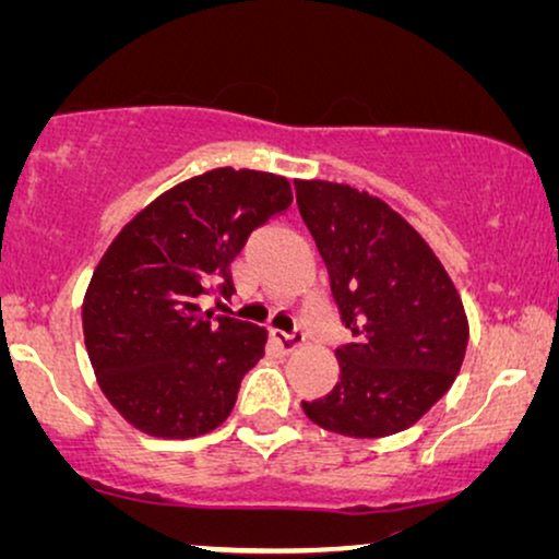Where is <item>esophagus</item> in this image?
Returning a JSON list of instances; mask_svg holds the SVG:
<instances>
[{"label":"esophagus","instance_id":"1","mask_svg":"<svg viewBox=\"0 0 559 559\" xmlns=\"http://www.w3.org/2000/svg\"><path fill=\"white\" fill-rule=\"evenodd\" d=\"M272 336H274V342L280 344V349H282V353H287V355L295 353V349L302 347V342H306V334H302L300 329H295L293 334H285V332H274Z\"/></svg>","mask_w":559,"mask_h":559}]
</instances>
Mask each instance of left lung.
<instances>
[{"mask_svg":"<svg viewBox=\"0 0 559 559\" xmlns=\"http://www.w3.org/2000/svg\"><path fill=\"white\" fill-rule=\"evenodd\" d=\"M353 340L336 349L342 376L302 412L323 430L383 438L412 427L456 381L469 323L432 248L381 199L353 186L295 181Z\"/></svg>","mask_w":559,"mask_h":559,"instance_id":"obj_1","label":"left lung"}]
</instances>
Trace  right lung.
I'll return each instance as SVG.
<instances>
[{"mask_svg": "<svg viewBox=\"0 0 559 559\" xmlns=\"http://www.w3.org/2000/svg\"><path fill=\"white\" fill-rule=\"evenodd\" d=\"M290 204L287 178L215 168L144 206L103 253L82 329L103 394L136 430L197 438L230 417L266 329L199 302L236 293L230 261Z\"/></svg>", "mask_w": 559, "mask_h": 559, "instance_id": "1", "label": "right lung"}]
</instances>
